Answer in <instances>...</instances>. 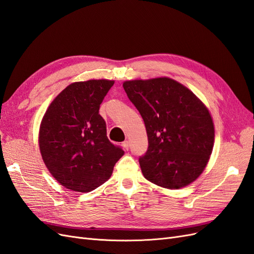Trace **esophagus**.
I'll list each match as a JSON object with an SVG mask.
<instances>
[{"mask_svg":"<svg viewBox=\"0 0 254 254\" xmlns=\"http://www.w3.org/2000/svg\"><path fill=\"white\" fill-rule=\"evenodd\" d=\"M122 147H123V149H125L126 151H127V150H128V141H127V140L123 141V142H122Z\"/></svg>","mask_w":254,"mask_h":254,"instance_id":"esophagus-1","label":"esophagus"}]
</instances>
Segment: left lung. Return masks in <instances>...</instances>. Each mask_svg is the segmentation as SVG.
<instances>
[{"label":"left lung","instance_id":"obj_1","mask_svg":"<svg viewBox=\"0 0 254 254\" xmlns=\"http://www.w3.org/2000/svg\"><path fill=\"white\" fill-rule=\"evenodd\" d=\"M146 126L148 149L139 157L143 177L169 190L197 179L214 146V125L204 104L168 77L123 83Z\"/></svg>","mask_w":254,"mask_h":254}]
</instances>
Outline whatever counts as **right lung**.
<instances>
[{
  "label": "right lung",
  "instance_id": "1",
  "mask_svg": "<svg viewBox=\"0 0 254 254\" xmlns=\"http://www.w3.org/2000/svg\"><path fill=\"white\" fill-rule=\"evenodd\" d=\"M114 81L90 79L66 87L41 121L39 148L47 168L68 190L87 192L110 179L125 154L107 138L100 104Z\"/></svg>",
  "mask_w": 254,
  "mask_h": 254
}]
</instances>
